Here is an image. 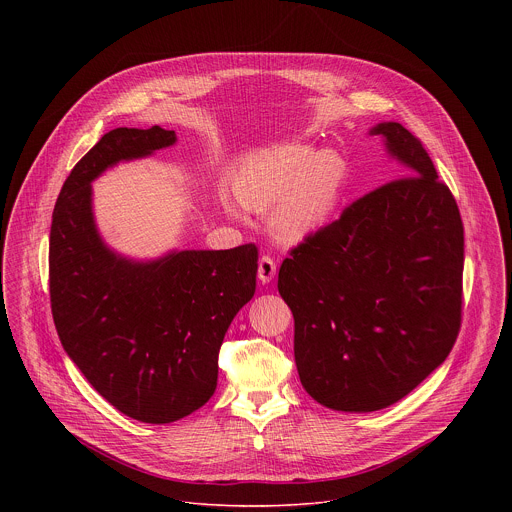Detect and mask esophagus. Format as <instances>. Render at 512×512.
Masks as SVG:
<instances>
[{
	"instance_id": "esophagus-1",
	"label": "esophagus",
	"mask_w": 512,
	"mask_h": 512,
	"mask_svg": "<svg viewBox=\"0 0 512 512\" xmlns=\"http://www.w3.org/2000/svg\"><path fill=\"white\" fill-rule=\"evenodd\" d=\"M277 273V265L275 261L269 257V255H263L259 259V269H257V275H259V281L261 283H269Z\"/></svg>"
}]
</instances>
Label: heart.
<instances>
[{"label": "heart", "instance_id": "obj_1", "mask_svg": "<svg viewBox=\"0 0 512 512\" xmlns=\"http://www.w3.org/2000/svg\"><path fill=\"white\" fill-rule=\"evenodd\" d=\"M344 178L346 164L336 150L287 143L251 154L237 174L235 194L251 210L271 208V235L283 245H298L326 225ZM239 202L225 198L227 212L239 216Z\"/></svg>", "mask_w": 512, "mask_h": 512}]
</instances>
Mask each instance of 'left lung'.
<instances>
[{
  "label": "left lung",
  "instance_id": "8db88e82",
  "mask_svg": "<svg viewBox=\"0 0 512 512\" xmlns=\"http://www.w3.org/2000/svg\"><path fill=\"white\" fill-rule=\"evenodd\" d=\"M383 137L401 178L358 198L281 263L308 395L371 413L409 395L450 354L462 320L464 227L433 162L401 123Z\"/></svg>",
  "mask_w": 512,
  "mask_h": 512
}]
</instances>
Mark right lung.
Instances as JSON below:
<instances>
[{
    "instance_id": "right-lung-1",
    "label": "right lung",
    "mask_w": 512,
    "mask_h": 512,
    "mask_svg": "<svg viewBox=\"0 0 512 512\" xmlns=\"http://www.w3.org/2000/svg\"><path fill=\"white\" fill-rule=\"evenodd\" d=\"M176 141L160 125L105 133L58 194L48 255L52 316L66 354L115 409L156 425L212 397L218 350L257 277L255 245L133 259L101 237L91 184L119 162Z\"/></svg>"
}]
</instances>
